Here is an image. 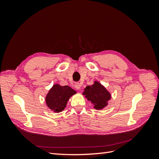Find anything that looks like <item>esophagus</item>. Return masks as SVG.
<instances>
[{
  "label": "esophagus",
  "mask_w": 159,
  "mask_h": 159,
  "mask_svg": "<svg viewBox=\"0 0 159 159\" xmlns=\"http://www.w3.org/2000/svg\"><path fill=\"white\" fill-rule=\"evenodd\" d=\"M74 86H75V88L76 89H80L81 88V85L80 83H75Z\"/></svg>",
  "instance_id": "34e87169"
}]
</instances>
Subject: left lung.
Wrapping results in <instances>:
<instances>
[{"label": "left lung", "mask_w": 159, "mask_h": 159, "mask_svg": "<svg viewBox=\"0 0 159 159\" xmlns=\"http://www.w3.org/2000/svg\"><path fill=\"white\" fill-rule=\"evenodd\" d=\"M83 95L93 105L95 109L99 110L106 107L111 99L110 93L97 81H94L93 85H88L84 89Z\"/></svg>", "instance_id": "8db88e82"}]
</instances>
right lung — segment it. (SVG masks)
<instances>
[{
    "instance_id": "1",
    "label": "right lung",
    "mask_w": 159,
    "mask_h": 159,
    "mask_svg": "<svg viewBox=\"0 0 159 159\" xmlns=\"http://www.w3.org/2000/svg\"><path fill=\"white\" fill-rule=\"evenodd\" d=\"M75 93L76 91L68 85L61 86L54 84L46 95L47 106L54 112H61L66 107L70 98Z\"/></svg>"
}]
</instances>
